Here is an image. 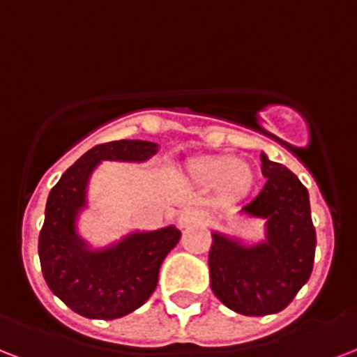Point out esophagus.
<instances>
[{
  "mask_svg": "<svg viewBox=\"0 0 357 357\" xmlns=\"http://www.w3.org/2000/svg\"><path fill=\"white\" fill-rule=\"evenodd\" d=\"M197 220L199 212L193 208H184L181 214H178V225H181V227H188V225H192V223H195Z\"/></svg>",
  "mask_w": 357,
  "mask_h": 357,
  "instance_id": "34e87169",
  "label": "esophagus"
}]
</instances>
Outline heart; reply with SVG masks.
<instances>
[{
  "label": "heart",
  "mask_w": 357,
  "mask_h": 357,
  "mask_svg": "<svg viewBox=\"0 0 357 357\" xmlns=\"http://www.w3.org/2000/svg\"><path fill=\"white\" fill-rule=\"evenodd\" d=\"M190 175L203 186H218L231 199H240L255 184V169L233 156H206L190 164Z\"/></svg>",
  "instance_id": "b5f03b06"
}]
</instances>
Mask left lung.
<instances>
[{"mask_svg": "<svg viewBox=\"0 0 357 357\" xmlns=\"http://www.w3.org/2000/svg\"><path fill=\"white\" fill-rule=\"evenodd\" d=\"M261 162L268 181L242 212L266 220V240L244 245L212 233L208 253L212 292L245 317L283 311L311 278L317 248L307 188L266 154Z\"/></svg>", "mask_w": 357, "mask_h": 357, "instance_id": "left-lung-1", "label": "left lung"}]
</instances>
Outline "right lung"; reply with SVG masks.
I'll return each mask as SVG.
<instances>
[{"label":"right lung","mask_w":357,"mask_h":357,"mask_svg":"<svg viewBox=\"0 0 357 357\" xmlns=\"http://www.w3.org/2000/svg\"><path fill=\"white\" fill-rule=\"evenodd\" d=\"M158 153L151 141L121 139L96 145L76 160L52 188L38 236V259L50 291L74 313L113 320L147 302L158 284L162 262L181 240L173 225L132 233L121 242L89 250L76 233L91 173L102 160L145 162Z\"/></svg>","instance_id":"right-lung-1"}]
</instances>
